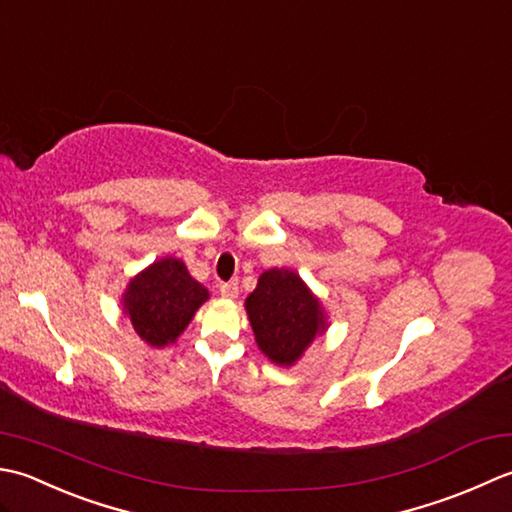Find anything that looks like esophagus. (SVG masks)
<instances>
[{
  "label": "esophagus",
  "instance_id": "34e87169",
  "mask_svg": "<svg viewBox=\"0 0 512 512\" xmlns=\"http://www.w3.org/2000/svg\"><path fill=\"white\" fill-rule=\"evenodd\" d=\"M218 289H221V296H225V298H236L238 296V283H236V280H229V283H221V285H218Z\"/></svg>",
  "mask_w": 512,
  "mask_h": 512
}]
</instances>
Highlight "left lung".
Here are the masks:
<instances>
[{"label":"left lung","mask_w":512,"mask_h":512,"mask_svg":"<svg viewBox=\"0 0 512 512\" xmlns=\"http://www.w3.org/2000/svg\"><path fill=\"white\" fill-rule=\"evenodd\" d=\"M245 307L260 351L276 364L296 362L316 333L325 331L318 300L294 271H265Z\"/></svg>","instance_id":"8db88e82"}]
</instances>
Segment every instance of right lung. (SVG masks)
I'll list each match as a JSON object with an SVG mask.
<instances>
[{"mask_svg":"<svg viewBox=\"0 0 512 512\" xmlns=\"http://www.w3.org/2000/svg\"><path fill=\"white\" fill-rule=\"evenodd\" d=\"M207 296V289L187 274L181 260L163 258L132 280L123 309L145 342L163 347L181 336Z\"/></svg>","mask_w":512,"mask_h":512,"instance_id":"1","label":"right lung"}]
</instances>
